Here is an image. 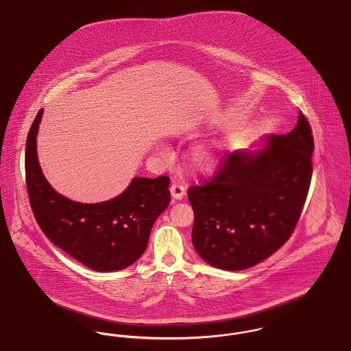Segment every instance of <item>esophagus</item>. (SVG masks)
I'll return each mask as SVG.
<instances>
[{"label":"esophagus","instance_id":"obj_1","mask_svg":"<svg viewBox=\"0 0 351 351\" xmlns=\"http://www.w3.org/2000/svg\"><path fill=\"white\" fill-rule=\"evenodd\" d=\"M171 196H172V200H183L184 196H185V188L180 184L172 183L171 188Z\"/></svg>","mask_w":351,"mask_h":351}]
</instances>
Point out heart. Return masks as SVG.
I'll use <instances>...</instances> for the list:
<instances>
[{
  "label": "heart",
  "mask_w": 351,
  "mask_h": 351,
  "mask_svg": "<svg viewBox=\"0 0 351 351\" xmlns=\"http://www.w3.org/2000/svg\"><path fill=\"white\" fill-rule=\"evenodd\" d=\"M189 163L195 171L201 173H209L217 168L219 158L217 154L209 147L199 146L191 151Z\"/></svg>",
  "instance_id": "1"
}]
</instances>
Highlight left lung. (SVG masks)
<instances>
[{"mask_svg": "<svg viewBox=\"0 0 351 351\" xmlns=\"http://www.w3.org/2000/svg\"><path fill=\"white\" fill-rule=\"evenodd\" d=\"M261 149L222 159L216 178L188 191L192 242L213 267L239 271L279 250L293 232L312 178L315 142L299 113L291 133L269 134Z\"/></svg>", "mask_w": 351, "mask_h": 351, "instance_id": "8db88e82", "label": "left lung"}]
</instances>
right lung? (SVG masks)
<instances>
[{
  "label": "right lung",
  "instance_id": "obj_1",
  "mask_svg": "<svg viewBox=\"0 0 351 351\" xmlns=\"http://www.w3.org/2000/svg\"><path fill=\"white\" fill-rule=\"evenodd\" d=\"M40 109L26 141V185L34 216L53 245L97 272L132 266L146 250L156 218L168 208L169 178H134L117 197L96 204L58 193L38 160Z\"/></svg>",
  "mask_w": 351,
  "mask_h": 351
}]
</instances>
